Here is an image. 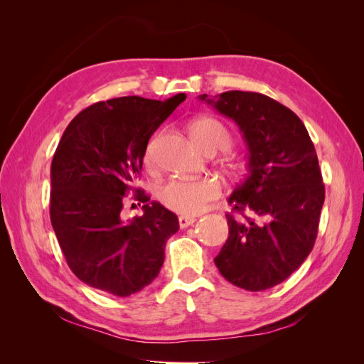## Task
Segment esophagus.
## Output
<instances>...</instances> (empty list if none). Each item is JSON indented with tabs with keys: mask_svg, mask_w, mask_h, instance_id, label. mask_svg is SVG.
<instances>
[{
	"mask_svg": "<svg viewBox=\"0 0 364 364\" xmlns=\"http://www.w3.org/2000/svg\"><path fill=\"white\" fill-rule=\"evenodd\" d=\"M194 222H196V217H188V215H181L179 217V226H181V229L188 228Z\"/></svg>",
	"mask_w": 364,
	"mask_h": 364,
	"instance_id": "obj_1",
	"label": "esophagus"
}]
</instances>
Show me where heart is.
Instances as JSON below:
<instances>
[{"label": "heart", "mask_w": 364, "mask_h": 364, "mask_svg": "<svg viewBox=\"0 0 364 364\" xmlns=\"http://www.w3.org/2000/svg\"><path fill=\"white\" fill-rule=\"evenodd\" d=\"M190 135L196 146L206 151H225L232 144L229 129L215 118H199L190 127ZM155 142H150L146 159L151 162ZM222 193V186L215 179H171L159 188V200L165 208L182 215H196L202 213L209 202L215 200Z\"/></svg>", "instance_id": "b5f03b06"}]
</instances>
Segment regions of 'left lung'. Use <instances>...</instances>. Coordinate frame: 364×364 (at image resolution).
Instances as JSON below:
<instances>
[{"label": "left lung", "mask_w": 364, "mask_h": 364, "mask_svg": "<svg viewBox=\"0 0 364 364\" xmlns=\"http://www.w3.org/2000/svg\"><path fill=\"white\" fill-rule=\"evenodd\" d=\"M199 98L235 121L249 151L246 178L229 197L241 217L226 214L229 237L214 262L240 289H272L299 269L317 237L325 185L314 144L301 118L267 95Z\"/></svg>", "instance_id": "8db88e82"}]
</instances>
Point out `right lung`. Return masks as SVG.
Wrapping results in <instances>:
<instances>
[{
  "instance_id": "1",
  "label": "right lung",
  "mask_w": 364,
  "mask_h": 364,
  "mask_svg": "<svg viewBox=\"0 0 364 364\" xmlns=\"http://www.w3.org/2000/svg\"><path fill=\"white\" fill-rule=\"evenodd\" d=\"M185 98L98 102L65 129L51 162L50 218L70 269L90 287L126 297L158 277L179 220L134 183L150 136ZM129 191L145 214L124 223Z\"/></svg>"
}]
</instances>
